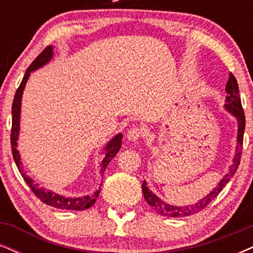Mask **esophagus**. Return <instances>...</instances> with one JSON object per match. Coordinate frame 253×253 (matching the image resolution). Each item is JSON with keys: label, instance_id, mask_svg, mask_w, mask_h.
<instances>
[{"label": "esophagus", "instance_id": "1", "mask_svg": "<svg viewBox=\"0 0 253 253\" xmlns=\"http://www.w3.org/2000/svg\"><path fill=\"white\" fill-rule=\"evenodd\" d=\"M143 135V132L141 128H137V127H134V128H130L128 130V133H127V137H128L129 141H133V142H136L139 141L140 139H141Z\"/></svg>", "mask_w": 253, "mask_h": 253}]
</instances>
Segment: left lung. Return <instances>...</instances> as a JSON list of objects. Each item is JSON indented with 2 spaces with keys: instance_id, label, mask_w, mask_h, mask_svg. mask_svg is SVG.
I'll return each instance as SVG.
<instances>
[{
  "instance_id": "8db88e82",
  "label": "left lung",
  "mask_w": 253,
  "mask_h": 253,
  "mask_svg": "<svg viewBox=\"0 0 253 253\" xmlns=\"http://www.w3.org/2000/svg\"><path fill=\"white\" fill-rule=\"evenodd\" d=\"M225 91L228 95L225 98V104L224 108L229 113H231L233 117L237 119L238 124V129H237V146H236V154L235 158L232 160V165L230 166L229 172L225 174V176L218 182V184L216 185V188L210 191L206 197H203L202 200L198 201L197 203L193 204V206H171L164 202L161 198H159L156 195L149 189L147 182H142V193L145 196L147 203L149 204L153 209L155 210L159 215L161 216H167V217H185L194 215L198 211L204 209L208 204H209L213 198L217 197V195L220 193V190L224 188V185L228 183L233 175H235L236 170H237L239 162H241V156H242V149H243V136H244V129H245V116L244 111L242 107V101L241 97H239V88L237 81H236L235 76L232 73H230L229 81L226 83Z\"/></svg>"
}]
</instances>
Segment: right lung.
I'll use <instances>...</instances> for the list:
<instances>
[{"instance_id": "obj_1", "label": "right lung", "mask_w": 253, "mask_h": 253, "mask_svg": "<svg viewBox=\"0 0 253 253\" xmlns=\"http://www.w3.org/2000/svg\"><path fill=\"white\" fill-rule=\"evenodd\" d=\"M53 56V47L52 45L46 46L45 49L41 52V55H38L36 59L31 63V65L29 66L25 71V75L22 79V83L20 87L17 88L15 93L14 103H12L11 107V114H12V126H11V152L12 156H14L15 164L17 166L18 170H20L22 177L24 178V181L27 182V184L30 187V189L33 190V193L36 195V196L40 198L43 203L47 204V206L58 208V209H64V210H86L88 209L89 207H92L97 201L99 196V193H100V189L95 190L92 195H86V196L82 197H66L63 196V195H59L57 193H53L51 190H46L45 188L40 187V184L35 183L33 178H31L29 175L25 174L23 165H22L21 161V155L20 152L17 150V140L18 135H20V120H21V104H22V95H23V91L25 85H27V82L30 77V73L35 71V70L42 68L45 64H47L52 59ZM121 140H123V134L118 133L116 136H113L106 143V146L104 147V153L105 156L101 161V168H100V174L103 175L105 172V169H106L107 165L110 164V161L118 154V152L120 150L121 147Z\"/></svg>"}]
</instances>
